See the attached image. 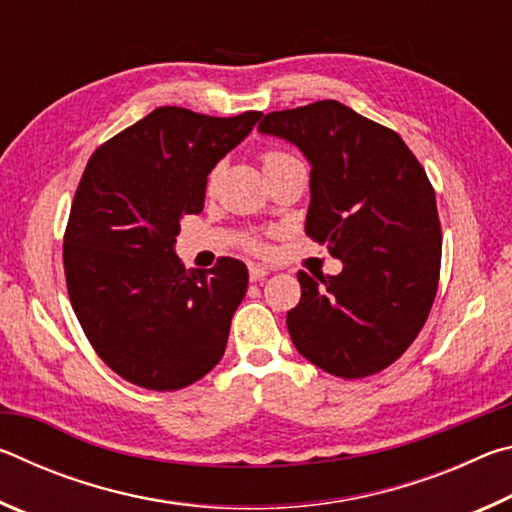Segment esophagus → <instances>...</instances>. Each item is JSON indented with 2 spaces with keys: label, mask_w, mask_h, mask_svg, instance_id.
Returning <instances> with one entry per match:
<instances>
[{
  "label": "esophagus",
  "mask_w": 512,
  "mask_h": 512,
  "mask_svg": "<svg viewBox=\"0 0 512 512\" xmlns=\"http://www.w3.org/2000/svg\"><path fill=\"white\" fill-rule=\"evenodd\" d=\"M268 273H271V268H268V266H259V264H250L248 266V275H250V280H253V282L264 280Z\"/></svg>",
  "instance_id": "esophagus-1"
}]
</instances>
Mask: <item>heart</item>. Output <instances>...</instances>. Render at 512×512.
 <instances>
[{"label": "heart", "instance_id": "heart-1", "mask_svg": "<svg viewBox=\"0 0 512 512\" xmlns=\"http://www.w3.org/2000/svg\"><path fill=\"white\" fill-rule=\"evenodd\" d=\"M262 160H264V169H273V167H280V164H287V162H293V160H298V158H293V155L287 153V151L271 149V151H266L262 155ZM246 246L253 250V253H264V250H266V246L259 239H248Z\"/></svg>", "mask_w": 512, "mask_h": 512}]
</instances>
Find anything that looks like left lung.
Here are the masks:
<instances>
[{
	"mask_svg": "<svg viewBox=\"0 0 512 512\" xmlns=\"http://www.w3.org/2000/svg\"><path fill=\"white\" fill-rule=\"evenodd\" d=\"M257 128L305 153V232L343 262L339 275L298 273L291 341L334 377L377 375L415 341L436 298L443 237L427 173L395 131L332 99L268 112Z\"/></svg>",
	"mask_w": 512,
	"mask_h": 512,
	"instance_id": "left-lung-1",
	"label": "left lung"
}]
</instances>
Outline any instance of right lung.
I'll list each match as a JSON object with an SVG mask.
<instances>
[{
	"label": "right lung",
	"mask_w": 512,
	"mask_h": 512,
	"mask_svg": "<svg viewBox=\"0 0 512 512\" xmlns=\"http://www.w3.org/2000/svg\"><path fill=\"white\" fill-rule=\"evenodd\" d=\"M259 117L162 106L88 160L63 239L67 293L94 352L135 386L178 391L223 357L248 268L219 257L187 271L173 244L203 210L207 173Z\"/></svg>",
	"instance_id": "obj_1"
}]
</instances>
